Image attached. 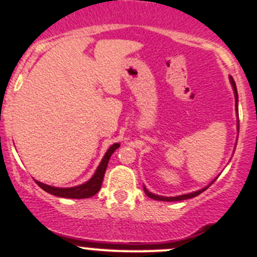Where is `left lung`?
I'll list each match as a JSON object with an SVG mask.
<instances>
[{"label": "left lung", "mask_w": 257, "mask_h": 257, "mask_svg": "<svg viewBox=\"0 0 257 257\" xmlns=\"http://www.w3.org/2000/svg\"><path fill=\"white\" fill-rule=\"evenodd\" d=\"M230 83H231V87H232V90H234V95H235V110H236V115L239 116V108H237V102H239V98H237V89H236V84H235V80L232 79V77L230 76ZM237 133H239V118H237ZM235 147H236V144H235ZM217 177L214 179V180L211 181V183L209 184V185L204 186L203 189H200V190H196V191H193V193H189V194H183V195H178V196H162V195H157V194H153L150 193L149 190H148L145 186H143L144 189V193L147 194L148 196H149L150 199H154V200H159V201H180V200H186V199H191V198H195V196H198L199 194H201L203 191H205L206 189L209 188L210 185H211L212 183H214L215 180H216Z\"/></svg>", "instance_id": "left-lung-1"}]
</instances>
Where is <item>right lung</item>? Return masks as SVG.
<instances>
[{
    "label": "right lung",
    "mask_w": 257,
    "mask_h": 257,
    "mask_svg": "<svg viewBox=\"0 0 257 257\" xmlns=\"http://www.w3.org/2000/svg\"><path fill=\"white\" fill-rule=\"evenodd\" d=\"M119 147H120V144L119 143H114L113 145H110V148L104 154L102 162L99 163V165H98L97 170H95V173L93 174V177L88 181H85L84 184H80V185H77V186H72V188H56V186L47 185V184H43L37 180H36V183H37V185L40 186V188H42L45 191L52 194V195L59 196V198H68V199L90 198V196L95 195V194L99 191L100 186H102V183H103V178H104L105 170H107L108 162H109L110 157H112L113 153L115 152V149H118Z\"/></svg>",
    "instance_id": "add662e5"
}]
</instances>
